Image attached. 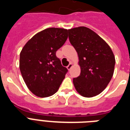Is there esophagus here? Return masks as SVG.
Masks as SVG:
<instances>
[{
  "label": "esophagus",
  "mask_w": 130,
  "mask_h": 130,
  "mask_svg": "<svg viewBox=\"0 0 130 130\" xmlns=\"http://www.w3.org/2000/svg\"><path fill=\"white\" fill-rule=\"evenodd\" d=\"M72 63H70V64H68V66H67V68H68V70H70L72 68Z\"/></svg>",
  "instance_id": "obj_1"
}]
</instances>
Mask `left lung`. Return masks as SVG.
<instances>
[{
	"mask_svg": "<svg viewBox=\"0 0 130 130\" xmlns=\"http://www.w3.org/2000/svg\"><path fill=\"white\" fill-rule=\"evenodd\" d=\"M68 37L78 56L80 74L74 78L76 90L85 97L103 91L113 74L116 60L109 45L86 27L68 29Z\"/></svg>",
	"mask_w": 130,
	"mask_h": 130,
	"instance_id": "1",
	"label": "left lung"
}]
</instances>
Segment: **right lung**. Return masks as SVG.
Here are the masks:
<instances>
[{"instance_id": "add662e5", "label": "right lung", "mask_w": 130, "mask_h": 130, "mask_svg": "<svg viewBox=\"0 0 130 130\" xmlns=\"http://www.w3.org/2000/svg\"><path fill=\"white\" fill-rule=\"evenodd\" d=\"M68 38V30L47 28L36 34L20 53L19 68L27 87L39 97L52 96L58 90L68 69L56 53Z\"/></svg>"}]
</instances>
